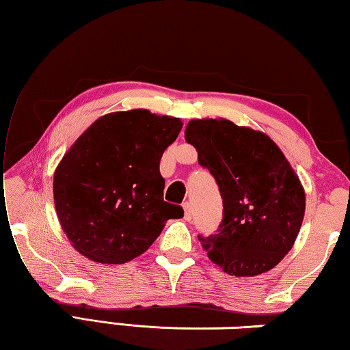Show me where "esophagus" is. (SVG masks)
<instances>
[{"label":"esophagus","mask_w":350,"mask_h":350,"mask_svg":"<svg viewBox=\"0 0 350 350\" xmlns=\"http://www.w3.org/2000/svg\"><path fill=\"white\" fill-rule=\"evenodd\" d=\"M183 217H185V221H191V219H193L191 204H189V202L183 204Z\"/></svg>","instance_id":"34e87169"}]
</instances>
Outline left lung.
I'll use <instances>...</instances> for the list:
<instances>
[{"mask_svg": "<svg viewBox=\"0 0 350 350\" xmlns=\"http://www.w3.org/2000/svg\"><path fill=\"white\" fill-rule=\"evenodd\" d=\"M185 140L222 196L216 234L198 236L225 273L254 276L290 252L306 210L303 185L269 135L225 118L188 122Z\"/></svg>", "mask_w": 350, "mask_h": 350, "instance_id": "1", "label": "left lung"}]
</instances>
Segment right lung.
<instances>
[{"label": "right lung", "instance_id": "obj_1", "mask_svg": "<svg viewBox=\"0 0 350 350\" xmlns=\"http://www.w3.org/2000/svg\"><path fill=\"white\" fill-rule=\"evenodd\" d=\"M182 122L146 109L100 117L64 154L54 174L62 228L77 252L123 264L146 252L182 206L163 200L159 171Z\"/></svg>", "mask_w": 350, "mask_h": 350}]
</instances>
